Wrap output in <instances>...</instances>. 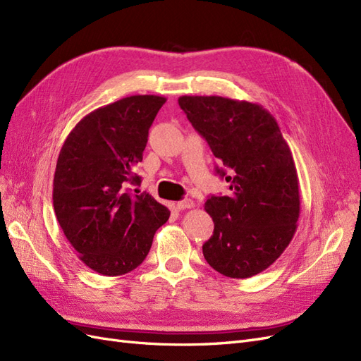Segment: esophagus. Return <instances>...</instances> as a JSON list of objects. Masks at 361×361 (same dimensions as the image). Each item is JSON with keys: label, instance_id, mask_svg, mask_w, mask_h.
<instances>
[{"label": "esophagus", "instance_id": "1", "mask_svg": "<svg viewBox=\"0 0 361 361\" xmlns=\"http://www.w3.org/2000/svg\"><path fill=\"white\" fill-rule=\"evenodd\" d=\"M195 204H194V202L191 200V199H183V200H180V202H178L176 203V207L179 211H183V209H191V207H194Z\"/></svg>", "mask_w": 361, "mask_h": 361}]
</instances>
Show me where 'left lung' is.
<instances>
[{
  "mask_svg": "<svg viewBox=\"0 0 361 361\" xmlns=\"http://www.w3.org/2000/svg\"><path fill=\"white\" fill-rule=\"evenodd\" d=\"M179 106L220 159L228 195L204 203L214 233L207 264L231 279L267 269L292 241L300 218L298 176L288 143L264 106L221 96H180Z\"/></svg>",
  "mask_w": 361,
  "mask_h": 361,
  "instance_id": "obj_1",
  "label": "left lung"
}]
</instances>
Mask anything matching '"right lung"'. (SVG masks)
<instances>
[{"mask_svg": "<svg viewBox=\"0 0 361 361\" xmlns=\"http://www.w3.org/2000/svg\"><path fill=\"white\" fill-rule=\"evenodd\" d=\"M166 97L137 94L81 118L60 150L54 211L78 257L102 276H122L143 264L170 211L152 195L133 194L149 128Z\"/></svg>", "mask_w": 361, "mask_h": 361, "instance_id": "add662e5", "label": "right lung"}]
</instances>
